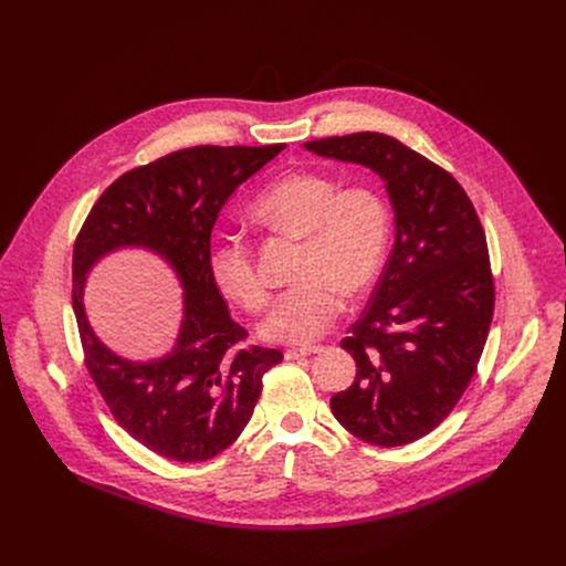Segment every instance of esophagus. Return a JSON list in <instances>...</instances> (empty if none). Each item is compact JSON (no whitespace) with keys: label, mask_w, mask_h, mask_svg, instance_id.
Segmentation results:
<instances>
[{"label":"esophagus","mask_w":566,"mask_h":566,"mask_svg":"<svg viewBox=\"0 0 566 566\" xmlns=\"http://www.w3.org/2000/svg\"><path fill=\"white\" fill-rule=\"evenodd\" d=\"M317 352V347H311V345H304V347H291V349H286V360H297V358H304V356H311V354H315Z\"/></svg>","instance_id":"1"}]
</instances>
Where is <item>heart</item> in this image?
<instances>
[{
  "label": "heart",
  "instance_id": "obj_1",
  "mask_svg": "<svg viewBox=\"0 0 566 566\" xmlns=\"http://www.w3.org/2000/svg\"><path fill=\"white\" fill-rule=\"evenodd\" d=\"M251 214L271 228L304 237L297 277L262 325L275 343L304 345L325 332L340 313L343 295L365 293L380 273L389 239V208L367 188L322 172H289L266 186ZM208 273L219 293L249 313L269 304V284L253 251L237 234H223L208 251Z\"/></svg>",
  "mask_w": 566,
  "mask_h": 566
}]
</instances>
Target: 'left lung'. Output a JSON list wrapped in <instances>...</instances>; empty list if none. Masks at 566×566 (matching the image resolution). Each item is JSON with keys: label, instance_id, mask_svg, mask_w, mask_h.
<instances>
[{"label": "left lung", "instance_id": "left-lung-1", "mask_svg": "<svg viewBox=\"0 0 566 566\" xmlns=\"http://www.w3.org/2000/svg\"><path fill=\"white\" fill-rule=\"evenodd\" d=\"M304 147L376 172L396 226L382 275L340 343L356 380L332 396V412L371 446L412 443L452 412L486 345L495 308L486 232L450 172L387 134Z\"/></svg>", "mask_w": 566, "mask_h": 566}]
</instances>
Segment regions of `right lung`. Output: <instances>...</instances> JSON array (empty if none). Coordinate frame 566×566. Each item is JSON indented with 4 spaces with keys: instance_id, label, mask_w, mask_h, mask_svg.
Segmentation results:
<instances>
[{
    "instance_id": "obj_1",
    "label": "right lung",
    "mask_w": 566,
    "mask_h": 566,
    "mask_svg": "<svg viewBox=\"0 0 566 566\" xmlns=\"http://www.w3.org/2000/svg\"><path fill=\"white\" fill-rule=\"evenodd\" d=\"M284 145L172 151L125 172L96 201L73 247V313L85 365L118 426L147 450L181 463L217 457L247 428L262 376L282 352L244 347L208 273L212 226L230 195ZM143 248L166 259L185 289L182 332L166 357L140 364L114 355L84 313L86 273L105 255Z\"/></svg>"
}]
</instances>
